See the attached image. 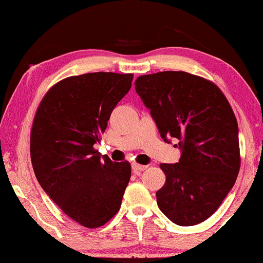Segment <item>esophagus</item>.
Here are the masks:
<instances>
[{"label":"esophagus","instance_id":"obj_1","mask_svg":"<svg viewBox=\"0 0 263 263\" xmlns=\"http://www.w3.org/2000/svg\"><path fill=\"white\" fill-rule=\"evenodd\" d=\"M132 167H133V171H134L135 173H140V172L145 171L147 168V166H142V164H139V163H133Z\"/></svg>","mask_w":263,"mask_h":263}]
</instances>
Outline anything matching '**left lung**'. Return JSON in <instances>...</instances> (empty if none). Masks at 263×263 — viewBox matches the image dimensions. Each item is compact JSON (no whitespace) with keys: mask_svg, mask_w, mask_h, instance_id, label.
<instances>
[{"mask_svg":"<svg viewBox=\"0 0 263 263\" xmlns=\"http://www.w3.org/2000/svg\"><path fill=\"white\" fill-rule=\"evenodd\" d=\"M161 137L177 139L178 163L160 164L166 183L157 205L178 226L206 221L221 206L240 170L238 122L222 90L205 78L166 70L135 80Z\"/></svg>","mask_w":263,"mask_h":263,"instance_id":"1","label":"left lung"}]
</instances>
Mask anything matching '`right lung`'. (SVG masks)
I'll return each instance as SVG.
<instances>
[{
	"label": "right lung",
	"instance_id": "obj_1",
	"mask_svg": "<svg viewBox=\"0 0 263 263\" xmlns=\"http://www.w3.org/2000/svg\"><path fill=\"white\" fill-rule=\"evenodd\" d=\"M134 74L86 73L48 89L30 132V157L45 193L73 221L99 228L117 215L132 174L128 161L100 156L101 139Z\"/></svg>",
	"mask_w": 263,
	"mask_h": 263
}]
</instances>
